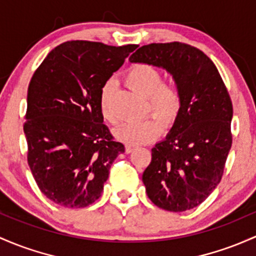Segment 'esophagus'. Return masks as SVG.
<instances>
[{"label":"esophagus","instance_id":"1","mask_svg":"<svg viewBox=\"0 0 256 256\" xmlns=\"http://www.w3.org/2000/svg\"><path fill=\"white\" fill-rule=\"evenodd\" d=\"M134 148H136V147H134V146H132V144H126L125 146V152H126V153H132V152L134 150Z\"/></svg>","mask_w":256,"mask_h":256}]
</instances>
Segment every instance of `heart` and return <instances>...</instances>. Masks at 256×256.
Returning a JSON list of instances; mask_svg holds the SVG:
<instances>
[{"label":"heart","instance_id":"obj_1","mask_svg":"<svg viewBox=\"0 0 256 256\" xmlns=\"http://www.w3.org/2000/svg\"><path fill=\"white\" fill-rule=\"evenodd\" d=\"M125 84L131 90L147 97L146 112H154L141 120L128 122L120 126L115 134L120 141L141 144L156 140L164 128H170L178 120L184 104L181 87L175 80L162 81L159 68L148 63H137L125 72ZM114 85L108 81L100 92V109L103 118L112 125H116L119 119L112 112V97Z\"/></svg>","mask_w":256,"mask_h":256}]
</instances>
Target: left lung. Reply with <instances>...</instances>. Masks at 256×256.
<instances>
[{"label": "left lung", "mask_w": 256, "mask_h": 256, "mask_svg": "<svg viewBox=\"0 0 256 256\" xmlns=\"http://www.w3.org/2000/svg\"><path fill=\"white\" fill-rule=\"evenodd\" d=\"M130 62L164 68L184 94L178 120L152 150V162L142 175L148 198L168 212L193 209L212 194L224 175L232 146L228 91L212 60L190 44H146Z\"/></svg>", "instance_id": "obj_1"}]
</instances>
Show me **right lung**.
Instances as JSON below:
<instances>
[{"label": "right lung", "mask_w": 256, "mask_h": 256, "mask_svg": "<svg viewBox=\"0 0 256 256\" xmlns=\"http://www.w3.org/2000/svg\"><path fill=\"white\" fill-rule=\"evenodd\" d=\"M137 44L68 41L48 53L28 88V164L46 198L80 209L103 192L122 143L103 124L100 92Z\"/></svg>", "instance_id": "1"}]
</instances>
